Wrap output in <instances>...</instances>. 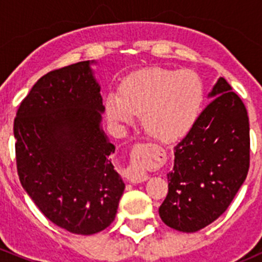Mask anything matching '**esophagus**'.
<instances>
[{
	"label": "esophagus",
	"mask_w": 262,
	"mask_h": 262,
	"mask_svg": "<svg viewBox=\"0 0 262 262\" xmlns=\"http://www.w3.org/2000/svg\"><path fill=\"white\" fill-rule=\"evenodd\" d=\"M128 180L130 182H134V184L144 182L148 180V175L142 170H139V168H130L128 173Z\"/></svg>",
	"instance_id": "34e87169"
}]
</instances>
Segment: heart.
<instances>
[{"instance_id": "1", "label": "heart", "mask_w": 262, "mask_h": 262, "mask_svg": "<svg viewBox=\"0 0 262 262\" xmlns=\"http://www.w3.org/2000/svg\"><path fill=\"white\" fill-rule=\"evenodd\" d=\"M203 100L204 89L194 72L150 67L129 75L120 95L107 97L106 115L112 123L126 124L134 114H142V124L149 136L172 142L191 129Z\"/></svg>"}]
</instances>
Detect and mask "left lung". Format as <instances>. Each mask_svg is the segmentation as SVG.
Segmentation results:
<instances>
[{
  "instance_id": "1",
  "label": "left lung",
  "mask_w": 262,
  "mask_h": 262,
  "mask_svg": "<svg viewBox=\"0 0 262 262\" xmlns=\"http://www.w3.org/2000/svg\"><path fill=\"white\" fill-rule=\"evenodd\" d=\"M210 104L175 147L168 192L158 212L176 231H200L229 207L250 167V123L245 104L223 77Z\"/></svg>"
}]
</instances>
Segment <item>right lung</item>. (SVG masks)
<instances>
[{
    "label": "right lung",
    "mask_w": 262,
    "mask_h": 262,
    "mask_svg": "<svg viewBox=\"0 0 262 262\" xmlns=\"http://www.w3.org/2000/svg\"><path fill=\"white\" fill-rule=\"evenodd\" d=\"M90 63L39 78L14 121L23 187L55 226L83 236L113 223L125 187L110 160L115 146L101 128L105 107Z\"/></svg>",
    "instance_id": "obj_1"
}]
</instances>
